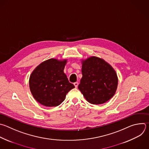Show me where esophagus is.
Returning <instances> with one entry per match:
<instances>
[{
	"label": "esophagus",
	"mask_w": 149,
	"mask_h": 149,
	"mask_svg": "<svg viewBox=\"0 0 149 149\" xmlns=\"http://www.w3.org/2000/svg\"><path fill=\"white\" fill-rule=\"evenodd\" d=\"M74 85L75 88H77L78 86V82H75V83H74Z\"/></svg>",
	"instance_id": "obj_1"
}]
</instances>
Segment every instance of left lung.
Instances as JSON below:
<instances>
[{"instance_id": "8db88e82", "label": "left lung", "mask_w": 149, "mask_h": 149, "mask_svg": "<svg viewBox=\"0 0 149 149\" xmlns=\"http://www.w3.org/2000/svg\"><path fill=\"white\" fill-rule=\"evenodd\" d=\"M82 77L78 89L86 100L93 105L102 104L114 96L118 78L113 68L95 56L81 60Z\"/></svg>"}]
</instances>
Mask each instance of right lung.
I'll return each instance as SVG.
<instances>
[{
	"label": "right lung",
	"mask_w": 149,
	"mask_h": 149,
	"mask_svg": "<svg viewBox=\"0 0 149 149\" xmlns=\"http://www.w3.org/2000/svg\"><path fill=\"white\" fill-rule=\"evenodd\" d=\"M67 60L50 58L40 64L29 78V87L35 100L47 107H57L67 93L75 88L64 72Z\"/></svg>",
	"instance_id": "right-lung-1"
}]
</instances>
